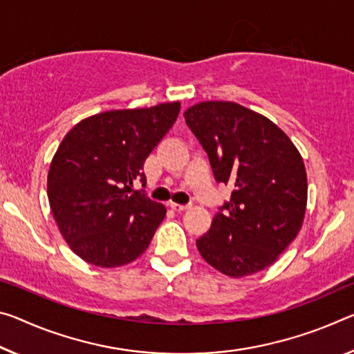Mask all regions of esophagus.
Listing matches in <instances>:
<instances>
[{"label":"esophagus","instance_id":"esophagus-1","mask_svg":"<svg viewBox=\"0 0 354 354\" xmlns=\"http://www.w3.org/2000/svg\"><path fill=\"white\" fill-rule=\"evenodd\" d=\"M170 207L175 212H184V211H187V209H190V206L189 205H178V203H170Z\"/></svg>","mask_w":354,"mask_h":354}]
</instances>
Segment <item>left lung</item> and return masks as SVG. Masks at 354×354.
<instances>
[{
    "mask_svg": "<svg viewBox=\"0 0 354 354\" xmlns=\"http://www.w3.org/2000/svg\"><path fill=\"white\" fill-rule=\"evenodd\" d=\"M218 183L234 187L230 203L197 239L206 263L228 277L271 266L302 227L307 173L282 129L230 100H205L184 111Z\"/></svg>",
    "mask_w": 354,
    "mask_h": 354,
    "instance_id": "1",
    "label": "left lung"
}]
</instances>
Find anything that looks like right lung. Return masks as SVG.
I'll return each mask as SVG.
<instances>
[{
    "mask_svg": "<svg viewBox=\"0 0 354 354\" xmlns=\"http://www.w3.org/2000/svg\"><path fill=\"white\" fill-rule=\"evenodd\" d=\"M181 102L109 110L66 133L50 164L47 195L61 236L99 268L127 265L143 254L165 206L133 190L143 164L175 124Z\"/></svg>",
    "mask_w": 354,
    "mask_h": 354,
    "instance_id": "add662e5",
    "label": "right lung"
}]
</instances>
